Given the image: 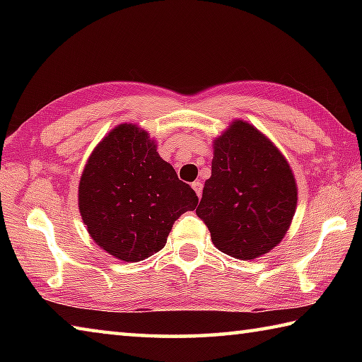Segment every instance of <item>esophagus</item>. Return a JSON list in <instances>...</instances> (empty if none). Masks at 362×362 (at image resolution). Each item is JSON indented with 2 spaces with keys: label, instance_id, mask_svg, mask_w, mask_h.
Masks as SVG:
<instances>
[{
  "label": "esophagus",
  "instance_id": "obj_1",
  "mask_svg": "<svg viewBox=\"0 0 362 362\" xmlns=\"http://www.w3.org/2000/svg\"><path fill=\"white\" fill-rule=\"evenodd\" d=\"M192 187H193V189L196 192V194H198L199 198H201V193H203V183H201V182H193Z\"/></svg>",
  "mask_w": 362,
  "mask_h": 362
}]
</instances>
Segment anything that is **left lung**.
<instances>
[{
    "label": "left lung",
    "instance_id": "obj_1",
    "mask_svg": "<svg viewBox=\"0 0 362 362\" xmlns=\"http://www.w3.org/2000/svg\"><path fill=\"white\" fill-rule=\"evenodd\" d=\"M297 206L286 158L244 121L214 142L212 175L196 214L220 252L241 260L267 254L283 240Z\"/></svg>",
    "mask_w": 362,
    "mask_h": 362
}]
</instances>
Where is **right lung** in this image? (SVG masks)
<instances>
[{
    "mask_svg": "<svg viewBox=\"0 0 362 362\" xmlns=\"http://www.w3.org/2000/svg\"><path fill=\"white\" fill-rule=\"evenodd\" d=\"M79 212L89 235L110 255L140 262L164 247L198 196L134 124H119L95 146L79 180Z\"/></svg>",
    "mask_w": 362,
    "mask_h": 362,
    "instance_id": "1",
    "label": "right lung"
}]
</instances>
